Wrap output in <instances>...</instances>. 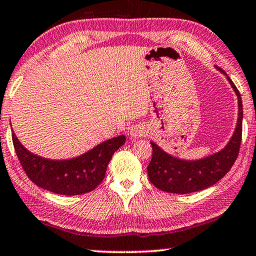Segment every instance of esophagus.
I'll use <instances>...</instances> for the list:
<instances>
[{
    "instance_id": "1",
    "label": "esophagus",
    "mask_w": 256,
    "mask_h": 256,
    "mask_svg": "<svg viewBox=\"0 0 256 256\" xmlns=\"http://www.w3.org/2000/svg\"><path fill=\"white\" fill-rule=\"evenodd\" d=\"M146 128H144L143 125H136V126H134V128H131V131H130V134L132 137H134V138H137V137H140V136H144V134H146Z\"/></svg>"
}]
</instances>
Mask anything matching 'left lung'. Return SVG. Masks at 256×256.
<instances>
[{
  "label": "left lung",
  "mask_w": 256,
  "mask_h": 256,
  "mask_svg": "<svg viewBox=\"0 0 256 256\" xmlns=\"http://www.w3.org/2000/svg\"><path fill=\"white\" fill-rule=\"evenodd\" d=\"M217 69L226 74L220 68ZM228 80L238 98V120L232 140L220 152L198 161H184L173 158L152 142V158L146 169L150 182L158 190L176 194L198 192L218 182L232 169L241 146L243 108L238 89L232 80Z\"/></svg>",
  "instance_id": "8db88e82"
}]
</instances>
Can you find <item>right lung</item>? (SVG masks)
Here are the masks:
<instances>
[{"label": "right lung", "mask_w": 256, "mask_h": 256, "mask_svg": "<svg viewBox=\"0 0 256 256\" xmlns=\"http://www.w3.org/2000/svg\"><path fill=\"white\" fill-rule=\"evenodd\" d=\"M12 138L18 158L30 180L42 188L62 196L83 194L96 188L104 180L112 155L125 143V136L122 134L76 158L52 161L24 149L14 132Z\"/></svg>", "instance_id": "obj_1"}]
</instances>
